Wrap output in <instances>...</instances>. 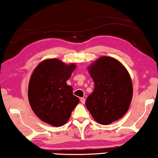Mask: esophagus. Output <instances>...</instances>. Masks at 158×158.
Listing matches in <instances>:
<instances>
[{
  "mask_svg": "<svg viewBox=\"0 0 158 158\" xmlns=\"http://www.w3.org/2000/svg\"><path fill=\"white\" fill-rule=\"evenodd\" d=\"M81 102L83 104H84L85 102V99L84 98H81Z\"/></svg>",
  "mask_w": 158,
  "mask_h": 158,
  "instance_id": "1",
  "label": "esophagus"
}]
</instances>
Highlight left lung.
I'll list each match as a JSON object with an SVG mask.
<instances>
[{
  "label": "left lung",
  "mask_w": 158,
  "mask_h": 158,
  "mask_svg": "<svg viewBox=\"0 0 158 158\" xmlns=\"http://www.w3.org/2000/svg\"><path fill=\"white\" fill-rule=\"evenodd\" d=\"M95 83L93 93L85 102L96 122L110 124L127 113L132 97L130 75L119 61L103 56L89 67Z\"/></svg>",
  "instance_id": "1"
}]
</instances>
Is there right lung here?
<instances>
[{"label": "right lung", "mask_w": 158, "mask_h": 158, "mask_svg": "<svg viewBox=\"0 0 158 158\" xmlns=\"http://www.w3.org/2000/svg\"><path fill=\"white\" fill-rule=\"evenodd\" d=\"M75 65H65L58 59H48L38 65L28 85V100L32 110L43 122L52 126L65 124L79 98L66 82Z\"/></svg>", "instance_id": "1"}]
</instances>
